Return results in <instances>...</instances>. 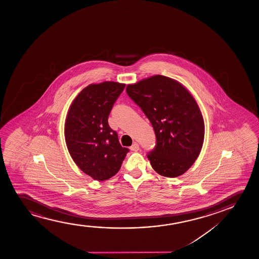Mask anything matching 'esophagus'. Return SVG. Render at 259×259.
<instances>
[{
  "instance_id": "obj_1",
  "label": "esophagus",
  "mask_w": 259,
  "mask_h": 259,
  "mask_svg": "<svg viewBox=\"0 0 259 259\" xmlns=\"http://www.w3.org/2000/svg\"><path fill=\"white\" fill-rule=\"evenodd\" d=\"M130 149L133 150V151H138L139 149H140V146H139L138 143L135 142V143L130 147Z\"/></svg>"
}]
</instances>
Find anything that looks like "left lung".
Wrapping results in <instances>:
<instances>
[{
  "instance_id": "1",
  "label": "left lung",
  "mask_w": 259,
  "mask_h": 259,
  "mask_svg": "<svg viewBox=\"0 0 259 259\" xmlns=\"http://www.w3.org/2000/svg\"><path fill=\"white\" fill-rule=\"evenodd\" d=\"M126 93L155 132L156 145L147 154L153 169L164 177L184 174L197 159L204 138L203 118L194 97L162 75L128 85Z\"/></svg>"
}]
</instances>
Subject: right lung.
<instances>
[{"label": "right lung", "instance_id": "right-lung-1", "mask_svg": "<svg viewBox=\"0 0 259 259\" xmlns=\"http://www.w3.org/2000/svg\"><path fill=\"white\" fill-rule=\"evenodd\" d=\"M124 85L112 81L89 85L72 102L65 120L64 135L72 159L96 181H106L117 174L129 152L108 123Z\"/></svg>", "mask_w": 259, "mask_h": 259}]
</instances>
